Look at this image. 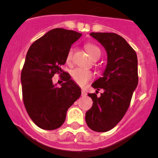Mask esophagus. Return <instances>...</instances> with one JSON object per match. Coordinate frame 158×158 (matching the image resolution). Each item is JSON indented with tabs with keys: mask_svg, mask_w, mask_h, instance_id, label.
I'll list each match as a JSON object with an SVG mask.
<instances>
[{
	"mask_svg": "<svg viewBox=\"0 0 158 158\" xmlns=\"http://www.w3.org/2000/svg\"><path fill=\"white\" fill-rule=\"evenodd\" d=\"M86 95H87L86 92H85V90H83V89H82V96H86Z\"/></svg>",
	"mask_w": 158,
	"mask_h": 158,
	"instance_id": "1",
	"label": "esophagus"
}]
</instances>
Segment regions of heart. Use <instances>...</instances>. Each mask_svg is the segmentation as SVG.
<instances>
[{
    "mask_svg": "<svg viewBox=\"0 0 158 158\" xmlns=\"http://www.w3.org/2000/svg\"><path fill=\"white\" fill-rule=\"evenodd\" d=\"M85 49L90 55L92 59H98L101 56V50L96 45L92 44H87L85 46ZM73 49H70L68 51L67 56H66V60L68 63L71 62L72 57H73ZM72 78L73 80L79 85H84L89 82L92 78L93 77V73L89 69H84V68H76L72 71Z\"/></svg>",
    "mask_w": 158,
    "mask_h": 158,
    "instance_id": "b5f03b06",
    "label": "heart"
}]
</instances>
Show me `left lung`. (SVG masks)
Masks as SVG:
<instances>
[{
  "label": "left lung",
  "instance_id": "1",
  "mask_svg": "<svg viewBox=\"0 0 158 158\" xmlns=\"http://www.w3.org/2000/svg\"><path fill=\"white\" fill-rule=\"evenodd\" d=\"M107 52V66L100 77L92 84L96 93H89L93 101L85 113L89 128L97 132L112 129L126 113L134 91L138 83V58L133 48L122 36L114 33H91ZM104 90L99 97L97 93Z\"/></svg>",
  "mask_w": 158,
  "mask_h": 158
}]
</instances>
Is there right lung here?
I'll use <instances>...</instances> for the list:
<instances>
[{
  "instance_id": "add662e5",
  "label": "right lung",
  "mask_w": 158,
  "mask_h": 158,
  "mask_svg": "<svg viewBox=\"0 0 158 158\" xmlns=\"http://www.w3.org/2000/svg\"><path fill=\"white\" fill-rule=\"evenodd\" d=\"M82 33L56 28L36 40L28 49L21 71L23 100L31 120L39 128L54 130L66 120V111L80 97L81 89L61 69L68 51ZM60 74L65 82L58 88L52 78Z\"/></svg>"
}]
</instances>
